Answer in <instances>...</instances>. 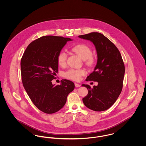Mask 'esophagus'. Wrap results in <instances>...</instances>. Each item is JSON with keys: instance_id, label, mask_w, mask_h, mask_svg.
<instances>
[{"instance_id": "34e87169", "label": "esophagus", "mask_w": 146, "mask_h": 146, "mask_svg": "<svg viewBox=\"0 0 146 146\" xmlns=\"http://www.w3.org/2000/svg\"><path fill=\"white\" fill-rule=\"evenodd\" d=\"M74 85H75V86H76V88H79V87H80V84H79L75 83V84H74Z\"/></svg>"}]
</instances>
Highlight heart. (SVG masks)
<instances>
[{
    "label": "heart",
    "mask_w": 146,
    "mask_h": 146,
    "mask_svg": "<svg viewBox=\"0 0 146 146\" xmlns=\"http://www.w3.org/2000/svg\"><path fill=\"white\" fill-rule=\"evenodd\" d=\"M72 50L79 55L85 61V64L88 66L91 67L94 63V58L92 55V52L91 48L85 44H78L72 48ZM67 59V54L62 50L58 52L57 57L58 63L61 67H64L66 64ZM86 72L84 70L70 69L64 74L65 78L74 81H79L82 76L85 75Z\"/></svg>",
    "instance_id": "1"
}]
</instances>
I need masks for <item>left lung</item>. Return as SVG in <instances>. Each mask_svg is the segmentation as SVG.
<instances>
[{
	"instance_id": "obj_1",
	"label": "left lung",
	"mask_w": 146,
	"mask_h": 146,
	"mask_svg": "<svg viewBox=\"0 0 146 146\" xmlns=\"http://www.w3.org/2000/svg\"><path fill=\"white\" fill-rule=\"evenodd\" d=\"M79 37L92 42L98 58L94 72L86 80L97 82L98 84L92 88L82 85L88 90V95L82 98V102L92 110L105 111L115 103L122 90L125 67L121 54L110 40L99 33L80 35Z\"/></svg>"
}]
</instances>
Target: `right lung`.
<instances>
[{"label": "right lung", "mask_w": 146, "mask_h": 146, "mask_svg": "<svg viewBox=\"0 0 146 146\" xmlns=\"http://www.w3.org/2000/svg\"><path fill=\"white\" fill-rule=\"evenodd\" d=\"M72 40L61 36H42L30 43L21 58L24 88L34 104L46 113L62 109L74 89V84L67 79L62 80L60 85L52 82L58 72V52Z\"/></svg>", "instance_id": "obj_1"}]
</instances>
